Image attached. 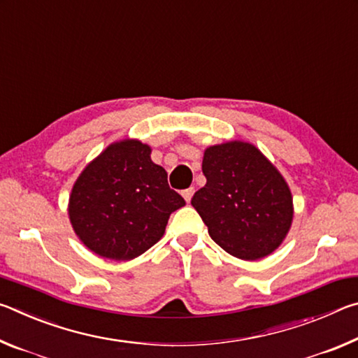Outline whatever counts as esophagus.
<instances>
[{"label": "esophagus", "instance_id": "34e87169", "mask_svg": "<svg viewBox=\"0 0 358 358\" xmlns=\"http://www.w3.org/2000/svg\"><path fill=\"white\" fill-rule=\"evenodd\" d=\"M181 194H183L185 201H186L187 203H189V202H191V199H192V196H194V187H189V189H185V191L181 192Z\"/></svg>", "mask_w": 358, "mask_h": 358}]
</instances>
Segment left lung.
Segmentation results:
<instances>
[{"mask_svg":"<svg viewBox=\"0 0 358 358\" xmlns=\"http://www.w3.org/2000/svg\"><path fill=\"white\" fill-rule=\"evenodd\" d=\"M202 172L207 185L191 205L224 251L257 260L282 243L294 217L292 194L278 169L252 143L208 147Z\"/></svg>","mask_w":358,"mask_h":358,"instance_id":"left-lung-1","label":"left lung"}]
</instances>
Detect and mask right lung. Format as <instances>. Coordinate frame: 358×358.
Here are the masks:
<instances>
[{"instance_id":"right-lung-1","label":"right lung","mask_w":358,"mask_h":358,"mask_svg":"<svg viewBox=\"0 0 358 358\" xmlns=\"http://www.w3.org/2000/svg\"><path fill=\"white\" fill-rule=\"evenodd\" d=\"M136 138L115 142L78 175L69 220L82 243L101 257L131 260L161 240L175 210L186 203L167 172Z\"/></svg>"}]
</instances>
